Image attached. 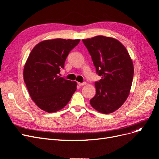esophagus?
I'll use <instances>...</instances> for the list:
<instances>
[{
  "label": "esophagus",
  "mask_w": 159,
  "mask_h": 159,
  "mask_svg": "<svg viewBox=\"0 0 159 159\" xmlns=\"http://www.w3.org/2000/svg\"><path fill=\"white\" fill-rule=\"evenodd\" d=\"M78 85H79L80 86H82V85H85V82H82V83H81V82H78Z\"/></svg>",
  "instance_id": "34e87169"
}]
</instances>
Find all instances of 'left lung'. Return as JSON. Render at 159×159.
Listing matches in <instances>:
<instances>
[{"label":"left lung","mask_w":159,"mask_h":159,"mask_svg":"<svg viewBox=\"0 0 159 159\" xmlns=\"http://www.w3.org/2000/svg\"><path fill=\"white\" fill-rule=\"evenodd\" d=\"M82 41L102 78L95 83L96 93L90 104L100 113H111L129 95L134 74L132 60L125 47L115 38L97 36Z\"/></svg>","instance_id":"8db88e82"}]
</instances>
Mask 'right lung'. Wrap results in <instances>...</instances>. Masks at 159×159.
Listing matches in <instances>:
<instances>
[{"mask_svg":"<svg viewBox=\"0 0 159 159\" xmlns=\"http://www.w3.org/2000/svg\"><path fill=\"white\" fill-rule=\"evenodd\" d=\"M80 40H44L31 51L24 68V81L32 99L48 113L64 108L76 91L74 81L60 78V69Z\"/></svg>","mask_w":159,"mask_h":159,"instance_id":"add662e5","label":"right lung"}]
</instances>
